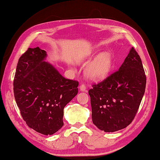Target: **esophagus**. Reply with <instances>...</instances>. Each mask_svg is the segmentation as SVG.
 Masks as SVG:
<instances>
[{
    "instance_id": "esophagus-1",
    "label": "esophagus",
    "mask_w": 160,
    "mask_h": 160,
    "mask_svg": "<svg viewBox=\"0 0 160 160\" xmlns=\"http://www.w3.org/2000/svg\"><path fill=\"white\" fill-rule=\"evenodd\" d=\"M79 89L80 91L81 92H85L86 91V86H85V85H84L83 83H81L79 86Z\"/></svg>"
}]
</instances>
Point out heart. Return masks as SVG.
Wrapping results in <instances>:
<instances>
[{
	"label": "heart",
	"mask_w": 160,
	"mask_h": 160,
	"mask_svg": "<svg viewBox=\"0 0 160 160\" xmlns=\"http://www.w3.org/2000/svg\"><path fill=\"white\" fill-rule=\"evenodd\" d=\"M111 58L108 53L100 54L92 61L85 71L88 78L93 81H100L104 79L111 68Z\"/></svg>",
	"instance_id": "b5f03b06"
}]
</instances>
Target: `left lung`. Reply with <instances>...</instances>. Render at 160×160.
Here are the masks:
<instances>
[{"mask_svg": "<svg viewBox=\"0 0 160 160\" xmlns=\"http://www.w3.org/2000/svg\"><path fill=\"white\" fill-rule=\"evenodd\" d=\"M89 90L94 125L113 132L130 125L145 93L146 75L138 53L132 48L118 71Z\"/></svg>", "mask_w": 160, "mask_h": 160, "instance_id": "left-lung-1", "label": "left lung"}]
</instances>
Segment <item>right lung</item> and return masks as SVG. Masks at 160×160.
I'll list each match as a JSON object with an SVG mask.
<instances>
[{"instance_id":"right-lung-1","label":"right lung","mask_w":160,"mask_h":160,"mask_svg":"<svg viewBox=\"0 0 160 160\" xmlns=\"http://www.w3.org/2000/svg\"><path fill=\"white\" fill-rule=\"evenodd\" d=\"M38 47L19 58L13 92L27 125L38 133L52 135L63 126L64 108L78 93L79 82L65 79L49 62Z\"/></svg>"}]
</instances>
